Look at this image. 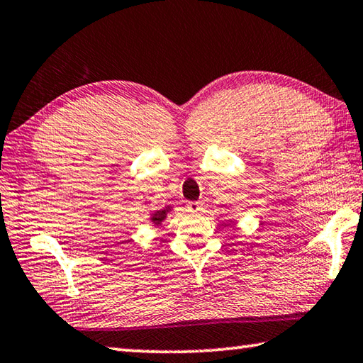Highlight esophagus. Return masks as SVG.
<instances>
[{
	"mask_svg": "<svg viewBox=\"0 0 363 363\" xmlns=\"http://www.w3.org/2000/svg\"><path fill=\"white\" fill-rule=\"evenodd\" d=\"M188 211L193 212V213H198L202 211V202L199 201H193V202H188Z\"/></svg>",
	"mask_w": 363,
	"mask_h": 363,
	"instance_id": "esophagus-1",
	"label": "esophagus"
}]
</instances>
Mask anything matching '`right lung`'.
I'll list each match as a JSON object with an SVG mask.
<instances>
[{
	"instance_id": "add662e5",
	"label": "right lung",
	"mask_w": 363,
	"mask_h": 363,
	"mask_svg": "<svg viewBox=\"0 0 363 363\" xmlns=\"http://www.w3.org/2000/svg\"><path fill=\"white\" fill-rule=\"evenodd\" d=\"M170 211V207H165L162 208V211H156L155 213L151 215V221L155 223L156 226H159L162 223V220H165V217H167V212Z\"/></svg>"
}]
</instances>
